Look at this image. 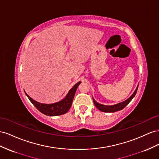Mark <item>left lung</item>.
<instances>
[{
    "mask_svg": "<svg viewBox=\"0 0 159 159\" xmlns=\"http://www.w3.org/2000/svg\"><path fill=\"white\" fill-rule=\"evenodd\" d=\"M137 89H138V87L136 89L135 91L134 92V93L131 95V96L127 99L125 101L119 103V104H116V105H112V106H107V105H101V104H99L97 102H96L94 101V99L93 97V102L95 107H96L98 110H100L102 112H115L116 111H120L122 109H123V108L128 105V104L131 101V100L133 98V97L135 96L136 93H137Z\"/></svg>",
    "mask_w": 159,
    "mask_h": 159,
    "instance_id": "1",
    "label": "left lung"
}]
</instances>
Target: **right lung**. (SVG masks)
Returning a JSON list of instances; mask_svg holds the SVG:
<instances>
[{
    "label": "right lung",
    "instance_id": "right-lung-1",
    "mask_svg": "<svg viewBox=\"0 0 159 159\" xmlns=\"http://www.w3.org/2000/svg\"><path fill=\"white\" fill-rule=\"evenodd\" d=\"M80 83V82L77 83L74 87L70 90V91L67 94L66 97L64 99H62V101L58 102L51 104V105L43 104L35 101L33 98H31L26 93L25 94L30 101V102L33 103V105L37 108L40 112L43 113L44 115L48 116L61 115L63 114H65V113H66L70 109V108L72 105V101H73V98L75 97L76 90L77 88H78Z\"/></svg>",
    "mask_w": 159,
    "mask_h": 159
}]
</instances>
